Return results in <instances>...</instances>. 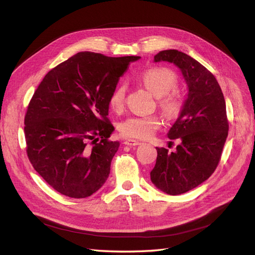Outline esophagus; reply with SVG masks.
<instances>
[{
    "instance_id": "1",
    "label": "esophagus",
    "mask_w": 255,
    "mask_h": 255,
    "mask_svg": "<svg viewBox=\"0 0 255 255\" xmlns=\"http://www.w3.org/2000/svg\"><path fill=\"white\" fill-rule=\"evenodd\" d=\"M124 144L128 145V146H136V145H140L141 143L139 141H135V140H132V139H128L125 142H124Z\"/></svg>"
}]
</instances>
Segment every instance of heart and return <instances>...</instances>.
Here are the masks:
<instances>
[{
	"label": "heart",
	"mask_w": 255,
	"mask_h": 255,
	"mask_svg": "<svg viewBox=\"0 0 255 255\" xmlns=\"http://www.w3.org/2000/svg\"><path fill=\"white\" fill-rule=\"evenodd\" d=\"M142 83L156 97L160 98L159 107L164 114L173 119L178 116L182 108V102L177 95H168L174 88L177 80L175 76L167 69L153 68L145 71L141 76ZM126 95V86L124 84L116 86L109 98L110 108L120 111L124 107ZM160 126V120L157 116H132L124 121L120 130L124 136L130 139H147L155 130Z\"/></svg>",
	"instance_id": "1"
}]
</instances>
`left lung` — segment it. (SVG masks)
<instances>
[{"label":"left lung","instance_id":"8db88e82","mask_svg":"<svg viewBox=\"0 0 255 255\" xmlns=\"http://www.w3.org/2000/svg\"><path fill=\"white\" fill-rule=\"evenodd\" d=\"M160 61L178 67L187 95L167 133L170 140L179 139L180 144L171 153L156 147L151 181L161 192L180 195L197 187L217 168L228 134L226 104L217 78L191 56L168 49L154 57V62Z\"/></svg>","mask_w":255,"mask_h":255}]
</instances>
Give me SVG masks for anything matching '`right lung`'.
<instances>
[{"mask_svg":"<svg viewBox=\"0 0 255 255\" xmlns=\"http://www.w3.org/2000/svg\"><path fill=\"white\" fill-rule=\"evenodd\" d=\"M82 51L45 75L24 117L27 154L36 172L62 195L86 198L109 178L120 147L110 141L109 98L130 62Z\"/></svg>","mask_w":255,"mask_h":255,"instance_id":"obj_1","label":"right lung"}]
</instances>
